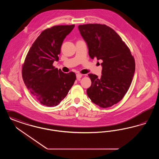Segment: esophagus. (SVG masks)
<instances>
[{
    "mask_svg": "<svg viewBox=\"0 0 159 159\" xmlns=\"http://www.w3.org/2000/svg\"><path fill=\"white\" fill-rule=\"evenodd\" d=\"M82 77V75H81L80 73H77L76 75V78L77 80H79Z\"/></svg>",
    "mask_w": 159,
    "mask_h": 159,
    "instance_id": "esophagus-1",
    "label": "esophagus"
}]
</instances>
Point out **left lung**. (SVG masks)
Listing matches in <instances>:
<instances>
[{"label":"left lung","instance_id":"left-lung-1","mask_svg":"<svg viewBox=\"0 0 159 159\" xmlns=\"http://www.w3.org/2000/svg\"><path fill=\"white\" fill-rule=\"evenodd\" d=\"M87 43L90 57L102 60V76L89 74L91 86L87 95L92 102L107 108L120 102L132 82L135 64L130 50L113 29L106 25L89 24L78 26Z\"/></svg>","mask_w":159,"mask_h":159}]
</instances>
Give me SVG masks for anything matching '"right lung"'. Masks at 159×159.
<instances>
[{"mask_svg":"<svg viewBox=\"0 0 159 159\" xmlns=\"http://www.w3.org/2000/svg\"><path fill=\"white\" fill-rule=\"evenodd\" d=\"M74 27L57 25L45 30L32 44L22 65V76L27 89L45 106L58 105L76 79L74 72L64 73L52 65L58 60L64 39Z\"/></svg>","mask_w":159,"mask_h":159,"instance_id":"1","label":"right lung"}]
</instances>
